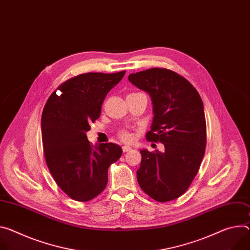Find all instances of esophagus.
<instances>
[{
    "mask_svg": "<svg viewBox=\"0 0 250 250\" xmlns=\"http://www.w3.org/2000/svg\"><path fill=\"white\" fill-rule=\"evenodd\" d=\"M130 149H131L130 146H123V151H124V152H126V151H128V150H130Z\"/></svg>",
    "mask_w": 250,
    "mask_h": 250,
    "instance_id": "1",
    "label": "esophagus"
}]
</instances>
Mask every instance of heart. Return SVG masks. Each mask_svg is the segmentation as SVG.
Listing matches in <instances>:
<instances>
[{"label":"heart","mask_w":250,"mask_h":250,"mask_svg":"<svg viewBox=\"0 0 250 250\" xmlns=\"http://www.w3.org/2000/svg\"><path fill=\"white\" fill-rule=\"evenodd\" d=\"M119 137H120V139H121L122 141H124V142H125V143H128V142H130V141L132 140L131 134H130L127 130H125V129H122V130L119 132Z\"/></svg>","instance_id":"obj_1"}]
</instances>
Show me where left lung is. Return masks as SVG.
<instances>
[{
  "label": "left lung",
  "mask_w": 250,
  "mask_h": 250,
  "mask_svg": "<svg viewBox=\"0 0 250 250\" xmlns=\"http://www.w3.org/2000/svg\"><path fill=\"white\" fill-rule=\"evenodd\" d=\"M128 81L148 93L152 101L154 117L146 140L165 146L164 152L141 150L138 183L156 201L173 200L190 187L206 151L201 98L186 78L163 67L130 74Z\"/></svg>",
  "instance_id": "obj_1"
}]
</instances>
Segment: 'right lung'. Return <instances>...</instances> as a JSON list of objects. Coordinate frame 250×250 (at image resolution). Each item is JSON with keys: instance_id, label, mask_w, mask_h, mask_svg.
Returning a JSON list of instances; mask_svg holds the SVG:
<instances>
[{"instance_id": "right-lung-1", "label": "right lung", "mask_w": 250, "mask_h": 250, "mask_svg": "<svg viewBox=\"0 0 250 250\" xmlns=\"http://www.w3.org/2000/svg\"><path fill=\"white\" fill-rule=\"evenodd\" d=\"M125 74V71L76 76L60 84L44 104V160L56 184L74 200L85 202L102 193L107 184L108 167L123 153L121 146L112 143L93 146L86 131L100 118L105 96Z\"/></svg>"}]
</instances>
